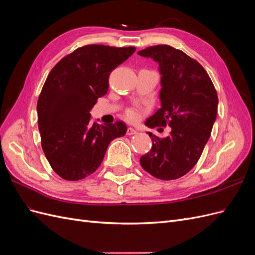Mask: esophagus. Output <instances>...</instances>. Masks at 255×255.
<instances>
[{
	"mask_svg": "<svg viewBox=\"0 0 255 255\" xmlns=\"http://www.w3.org/2000/svg\"><path fill=\"white\" fill-rule=\"evenodd\" d=\"M127 134H128V136H130V135H135V134H137V130H136V129H134L133 128H128V130H127Z\"/></svg>",
	"mask_w": 255,
	"mask_h": 255,
	"instance_id": "34e87169",
	"label": "esophagus"
}]
</instances>
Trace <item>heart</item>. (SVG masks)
I'll use <instances>...</instances> for the list:
<instances>
[{
    "instance_id": "1",
    "label": "heart",
    "mask_w": 255,
    "mask_h": 255,
    "mask_svg": "<svg viewBox=\"0 0 255 255\" xmlns=\"http://www.w3.org/2000/svg\"><path fill=\"white\" fill-rule=\"evenodd\" d=\"M127 116L130 121H136V120H138V118H139V113H138L134 109H130L127 112Z\"/></svg>"
}]
</instances>
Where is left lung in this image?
<instances>
[{"instance_id": "8db88e82", "label": "left lung", "mask_w": 255, "mask_h": 255, "mask_svg": "<svg viewBox=\"0 0 255 255\" xmlns=\"http://www.w3.org/2000/svg\"><path fill=\"white\" fill-rule=\"evenodd\" d=\"M138 54L156 61L161 74V107L145 126L171 128L166 138L149 133L152 148L140 157V165L156 179H179L197 164L211 136L217 117V91L204 68L181 50L160 44Z\"/></svg>"}]
</instances>
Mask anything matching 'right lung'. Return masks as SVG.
<instances>
[{"label": "right lung", "mask_w": 255, "mask_h": 255, "mask_svg": "<svg viewBox=\"0 0 255 255\" xmlns=\"http://www.w3.org/2000/svg\"><path fill=\"white\" fill-rule=\"evenodd\" d=\"M134 47L89 44L61 58L49 73L37 102L41 146L51 167L67 181H79L101 165L107 146L127 126L91 123L90 110L107 94L110 74Z\"/></svg>", "instance_id": "1"}]
</instances>
